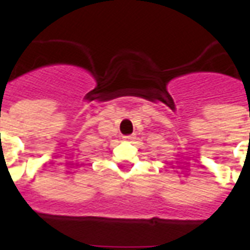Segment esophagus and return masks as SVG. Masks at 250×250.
Wrapping results in <instances>:
<instances>
[{"label":"esophagus","instance_id":"1","mask_svg":"<svg viewBox=\"0 0 250 250\" xmlns=\"http://www.w3.org/2000/svg\"><path fill=\"white\" fill-rule=\"evenodd\" d=\"M123 139H125V141H131V139H132V136H131V135H125V136H123Z\"/></svg>","mask_w":250,"mask_h":250}]
</instances>
